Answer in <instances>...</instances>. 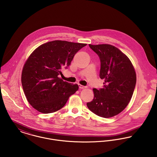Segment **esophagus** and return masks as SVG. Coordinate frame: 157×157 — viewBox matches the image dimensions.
<instances>
[{"label":"esophagus","mask_w":157,"mask_h":157,"mask_svg":"<svg viewBox=\"0 0 157 157\" xmlns=\"http://www.w3.org/2000/svg\"><path fill=\"white\" fill-rule=\"evenodd\" d=\"M78 86H79V89H83V88H86L85 86H82V85H81V84H79Z\"/></svg>","instance_id":"1"}]
</instances>
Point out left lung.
Here are the masks:
<instances>
[{
  "instance_id": "obj_1",
  "label": "left lung",
  "mask_w": 157,
  "mask_h": 157,
  "mask_svg": "<svg viewBox=\"0 0 157 157\" xmlns=\"http://www.w3.org/2000/svg\"><path fill=\"white\" fill-rule=\"evenodd\" d=\"M99 57V76L104 87L93 88L94 98L87 102L88 109L104 118L117 115L128 105L136 84L134 68L126 55L110 44H89Z\"/></svg>"
}]
</instances>
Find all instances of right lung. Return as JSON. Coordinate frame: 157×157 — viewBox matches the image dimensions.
I'll list each match as a JSON object with an SVG mask.
<instances>
[{
  "instance_id": "right-lung-1",
  "label": "right lung",
  "mask_w": 157,
  "mask_h": 157,
  "mask_svg": "<svg viewBox=\"0 0 157 157\" xmlns=\"http://www.w3.org/2000/svg\"><path fill=\"white\" fill-rule=\"evenodd\" d=\"M87 44L55 40L36 48L24 65L21 85L28 101L40 113L62 108L78 85L64 81L59 75L67 69L74 55Z\"/></svg>"
}]
</instances>
